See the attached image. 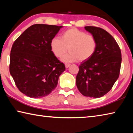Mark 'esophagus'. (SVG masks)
I'll use <instances>...</instances> for the list:
<instances>
[{
	"label": "esophagus",
	"mask_w": 133,
	"mask_h": 133,
	"mask_svg": "<svg viewBox=\"0 0 133 133\" xmlns=\"http://www.w3.org/2000/svg\"><path fill=\"white\" fill-rule=\"evenodd\" d=\"M70 66V64H67V63L65 64V67H66V69L68 68V67H69Z\"/></svg>",
	"instance_id": "1"
}]
</instances>
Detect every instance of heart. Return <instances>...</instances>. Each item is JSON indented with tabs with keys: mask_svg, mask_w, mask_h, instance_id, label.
Listing matches in <instances>:
<instances>
[{
	"mask_svg": "<svg viewBox=\"0 0 133 133\" xmlns=\"http://www.w3.org/2000/svg\"><path fill=\"white\" fill-rule=\"evenodd\" d=\"M97 43L95 37L87 35L84 31L71 28L62 33L61 39L55 37L51 40L50 48L56 57H62L64 62H74L79 60L84 61L90 58L95 53Z\"/></svg>",
	"mask_w": 133,
	"mask_h": 133,
	"instance_id": "1",
	"label": "heart"
}]
</instances>
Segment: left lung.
Returning a JSON list of instances; mask_svg holds the SVG:
<instances>
[{
    "label": "left lung",
    "instance_id": "8db88e82",
    "mask_svg": "<svg viewBox=\"0 0 133 133\" xmlns=\"http://www.w3.org/2000/svg\"><path fill=\"white\" fill-rule=\"evenodd\" d=\"M94 36L97 46L91 57L81 63L76 85L83 96L99 98L110 90L120 75L121 53L112 36L102 28L85 26Z\"/></svg>",
    "mask_w": 133,
    "mask_h": 133
}]
</instances>
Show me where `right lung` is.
<instances>
[{
  "mask_svg": "<svg viewBox=\"0 0 133 133\" xmlns=\"http://www.w3.org/2000/svg\"><path fill=\"white\" fill-rule=\"evenodd\" d=\"M62 26L36 24L15 40L10 55V73L18 89L31 98L49 95L66 68L54 55L51 40Z\"/></svg>",
  "mask_w": 133,
  "mask_h": 133,
  "instance_id": "add662e5",
  "label": "right lung"
}]
</instances>
